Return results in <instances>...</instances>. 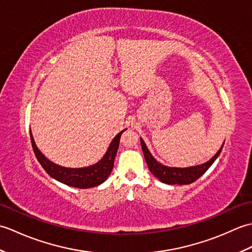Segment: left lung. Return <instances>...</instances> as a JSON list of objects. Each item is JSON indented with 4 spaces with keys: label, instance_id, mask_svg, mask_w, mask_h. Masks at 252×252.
<instances>
[{
    "label": "left lung",
    "instance_id": "8db88e82",
    "mask_svg": "<svg viewBox=\"0 0 252 252\" xmlns=\"http://www.w3.org/2000/svg\"><path fill=\"white\" fill-rule=\"evenodd\" d=\"M141 145H142V151L144 154V157H145L146 163L148 165V169L151 172L156 176V178L165 184H179V185H185V184H190L192 182L198 180L200 176L206 172V171L211 167L212 163L216 161V159L219 157V155L221 154V151L223 148V145L221 148L219 149L218 153L213 156L209 161L195 165V167H189V168H171L167 167V165H163L160 162H158L156 159L153 157L151 152L148 151L145 142L143 141L141 137Z\"/></svg>",
    "mask_w": 252,
    "mask_h": 252
}]
</instances>
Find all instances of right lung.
I'll return each instance as SVG.
<instances>
[{
  "instance_id": "right-lung-1",
  "label": "right lung",
  "mask_w": 252,
  "mask_h": 252,
  "mask_svg": "<svg viewBox=\"0 0 252 252\" xmlns=\"http://www.w3.org/2000/svg\"><path fill=\"white\" fill-rule=\"evenodd\" d=\"M123 131L118 133L114 137V140L111 141L104 157L97 163L85 168H65L52 162L51 160L47 159L37 149L33 136L31 134V131L30 140L37 161L41 163L47 174L52 176L53 179L57 180L58 182H62V183L68 186L77 187V189H90V187H94L104 183L107 178L110 175L112 168H114L116 154L118 152V148H119L120 137Z\"/></svg>"
}]
</instances>
